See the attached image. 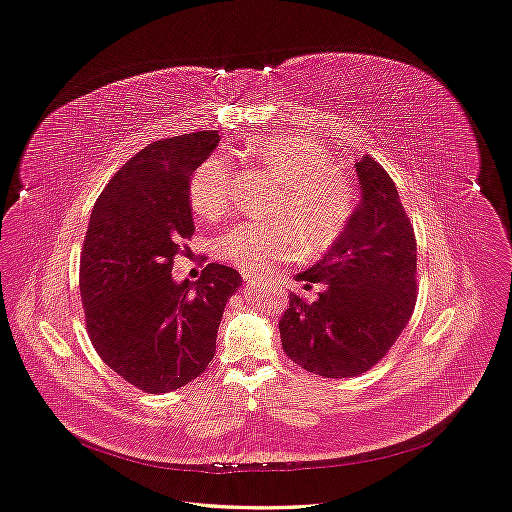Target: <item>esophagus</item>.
Masks as SVG:
<instances>
[{"label":"esophagus","mask_w":512,"mask_h":512,"mask_svg":"<svg viewBox=\"0 0 512 512\" xmlns=\"http://www.w3.org/2000/svg\"><path fill=\"white\" fill-rule=\"evenodd\" d=\"M242 278H245L247 282H251V280L255 278V274H253V272H249V270H242Z\"/></svg>","instance_id":"1"}]
</instances>
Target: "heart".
<instances>
[{
    "mask_svg": "<svg viewBox=\"0 0 512 512\" xmlns=\"http://www.w3.org/2000/svg\"><path fill=\"white\" fill-rule=\"evenodd\" d=\"M247 153L282 186L272 213L284 224L236 222L215 240L218 257L257 272L294 257L301 247L311 255L332 247L351 220L355 197L328 147L315 139L267 134ZM188 201L203 220H218L228 211L230 166L222 155L207 157L195 170Z\"/></svg>",
    "mask_w": 512,
    "mask_h": 512,
    "instance_id": "b5f03b06",
    "label": "heart"
}]
</instances>
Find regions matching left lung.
<instances>
[{
	"label": "left lung",
	"instance_id": "8db88e82",
	"mask_svg": "<svg viewBox=\"0 0 512 512\" xmlns=\"http://www.w3.org/2000/svg\"><path fill=\"white\" fill-rule=\"evenodd\" d=\"M355 170L361 201L351 220L324 257L294 276L324 290L313 303L290 294L280 321L284 353L324 378H355L378 363L417 297V242L396 184L373 157Z\"/></svg>",
	"mask_w": 512,
	"mask_h": 512
}]
</instances>
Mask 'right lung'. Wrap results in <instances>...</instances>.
Listing matches in <instances>:
<instances>
[{
    "mask_svg": "<svg viewBox=\"0 0 512 512\" xmlns=\"http://www.w3.org/2000/svg\"><path fill=\"white\" fill-rule=\"evenodd\" d=\"M220 143L218 130L155 141L99 195L80 257L87 330L103 363L149 394L193 382L215 355L228 299L242 278L209 263L176 282L172 263L195 232L188 184Z\"/></svg>",
    "mask_w": 512,
    "mask_h": 512,
    "instance_id": "1",
    "label": "right lung"
}]
</instances>
